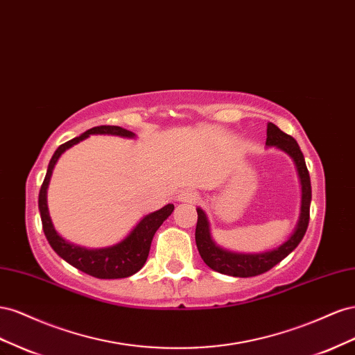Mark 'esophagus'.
Masks as SVG:
<instances>
[{
    "label": "esophagus",
    "instance_id": "1",
    "mask_svg": "<svg viewBox=\"0 0 355 355\" xmlns=\"http://www.w3.org/2000/svg\"><path fill=\"white\" fill-rule=\"evenodd\" d=\"M199 199L198 191L193 190H183L178 193V200L180 202H187V204H195V202Z\"/></svg>",
    "mask_w": 355,
    "mask_h": 355
}]
</instances>
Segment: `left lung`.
<instances>
[{"instance_id":"left-lung-1","label":"left lung","mask_w":355,"mask_h":355,"mask_svg":"<svg viewBox=\"0 0 355 355\" xmlns=\"http://www.w3.org/2000/svg\"><path fill=\"white\" fill-rule=\"evenodd\" d=\"M266 146L269 147H278L282 151L288 153L299 171L300 183H302V211L300 218L296 226L295 234H293L284 244L279 245L275 250H270L266 252H259V254H238V252H230L227 250H223L216 242L211 239L209 235V225L205 212L198 208V223H196V245L199 250V254L207 265L216 272L225 273L230 277H239V278H248L261 275L273 266L286 259L290 252L295 250L300 241L306 234V229L309 225V207H311V178L309 172L305 164V157L300 151L297 141L282 132V130L273 123H268V138Z\"/></svg>"}]
</instances>
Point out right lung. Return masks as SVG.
Listing matches in <instances>:
<instances>
[{
  "label": "right lung",
  "mask_w": 355,
  "mask_h": 355,
  "mask_svg": "<svg viewBox=\"0 0 355 355\" xmlns=\"http://www.w3.org/2000/svg\"><path fill=\"white\" fill-rule=\"evenodd\" d=\"M94 134H108V135H119V137H128V138L135 137L134 132H130V130H126L120 126L104 125V126H96V128L89 129L80 137H76L73 139L67 141L65 144L59 146L52 159H50L47 174L44 177L42 189H40V195H38L40 216H42L43 230L50 247L55 250V252L59 257H62L65 261H68L71 266H74L78 270L87 273V275H92L99 279L128 278L130 275H134V273H137L141 268L144 266L150 252L151 241H153L156 230L160 227L162 223L171 216V212L174 211V205L168 204L166 207L160 208L159 211H155L151 212V214L146 216L138 223L137 227L130 232L123 241L119 242V244L108 248H98V250H89L85 247L69 244V242H67L56 234V230L52 225V220H50V216H49L46 193H47L50 175H52L53 166L58 162L59 156L62 155L67 148L73 147L74 144L80 143V141H83L85 138Z\"/></svg>",
  "instance_id": "add662e5"
}]
</instances>
